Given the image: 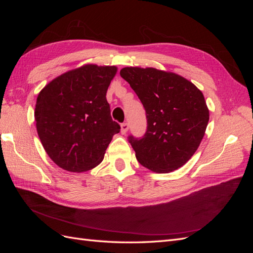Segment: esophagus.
<instances>
[{
	"instance_id": "obj_1",
	"label": "esophagus",
	"mask_w": 253,
	"mask_h": 253,
	"mask_svg": "<svg viewBox=\"0 0 253 253\" xmlns=\"http://www.w3.org/2000/svg\"><path fill=\"white\" fill-rule=\"evenodd\" d=\"M128 129V124L126 122H124V124H121V134H126Z\"/></svg>"
}]
</instances>
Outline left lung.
Wrapping results in <instances>:
<instances>
[{"mask_svg": "<svg viewBox=\"0 0 253 253\" xmlns=\"http://www.w3.org/2000/svg\"><path fill=\"white\" fill-rule=\"evenodd\" d=\"M120 76L138 96L147 115L141 138L128 136L139 164L169 173L193 156L209 121L202 91L181 76L148 67H125Z\"/></svg>", "mask_w": 253, "mask_h": 253, "instance_id": "1", "label": "left lung"}]
</instances>
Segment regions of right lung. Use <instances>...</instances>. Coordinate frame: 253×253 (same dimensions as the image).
<instances>
[{
    "label": "right lung",
    "mask_w": 253,
    "mask_h": 253,
    "mask_svg": "<svg viewBox=\"0 0 253 253\" xmlns=\"http://www.w3.org/2000/svg\"><path fill=\"white\" fill-rule=\"evenodd\" d=\"M116 73V66L86 64L59 76L38 95L37 132L47 155L62 169H93L119 133L106 100Z\"/></svg>",
    "instance_id": "1"
}]
</instances>
